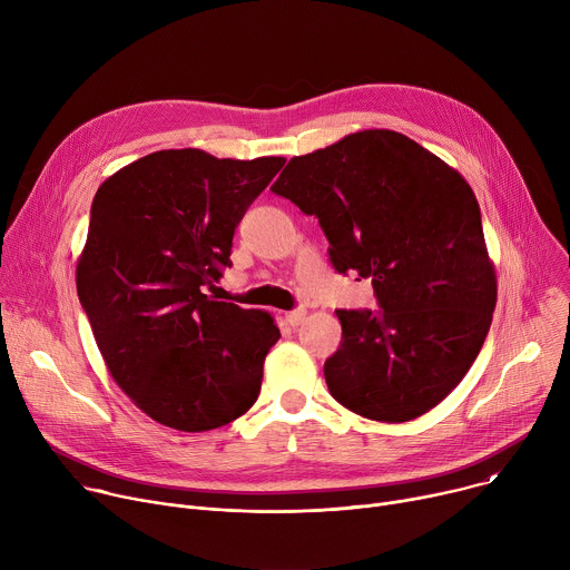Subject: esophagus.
Returning <instances> with one entry per match:
<instances>
[{"instance_id": "34e87169", "label": "esophagus", "mask_w": 570, "mask_h": 570, "mask_svg": "<svg viewBox=\"0 0 570 570\" xmlns=\"http://www.w3.org/2000/svg\"><path fill=\"white\" fill-rule=\"evenodd\" d=\"M304 315H306V311H304V308H293V311H288V313H286V322L291 324V327H297V324H302Z\"/></svg>"}]
</instances>
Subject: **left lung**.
Masks as SVG:
<instances>
[{
  "label": "left lung",
  "mask_w": 570,
  "mask_h": 570,
  "mask_svg": "<svg viewBox=\"0 0 570 570\" xmlns=\"http://www.w3.org/2000/svg\"><path fill=\"white\" fill-rule=\"evenodd\" d=\"M271 191L317 218L338 273L372 279L379 311H336L332 396L376 422L429 413L469 372L497 306L466 180L401 132L361 130L293 157Z\"/></svg>",
  "instance_id": "8db88e82"
}]
</instances>
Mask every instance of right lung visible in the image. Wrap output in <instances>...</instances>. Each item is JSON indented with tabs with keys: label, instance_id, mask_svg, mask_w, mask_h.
Returning a JSON list of instances; mask_svg holds the SVG:
<instances>
[{
	"label": "right lung",
	"instance_id": "obj_1",
	"mask_svg": "<svg viewBox=\"0 0 570 570\" xmlns=\"http://www.w3.org/2000/svg\"><path fill=\"white\" fill-rule=\"evenodd\" d=\"M284 161L157 150L92 200L78 299L112 379L159 424L212 431L259 396L277 324L266 311L216 302L205 286L232 266L234 229Z\"/></svg>",
	"mask_w": 570,
	"mask_h": 570
}]
</instances>
